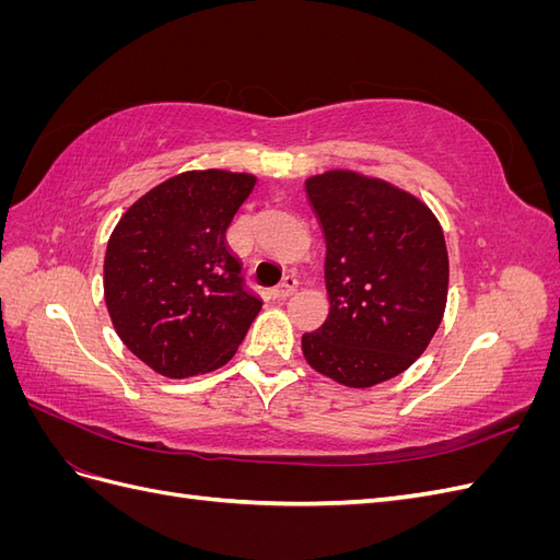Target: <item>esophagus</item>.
<instances>
[{"label": "esophagus", "instance_id": "1", "mask_svg": "<svg viewBox=\"0 0 560 560\" xmlns=\"http://www.w3.org/2000/svg\"><path fill=\"white\" fill-rule=\"evenodd\" d=\"M296 278H284L278 287H273V290H270V296L273 299H287V296H292L294 292H296Z\"/></svg>", "mask_w": 560, "mask_h": 560}]
</instances>
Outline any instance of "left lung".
I'll return each instance as SVG.
<instances>
[{
    "label": "left lung",
    "instance_id": "left-lung-1",
    "mask_svg": "<svg viewBox=\"0 0 560 560\" xmlns=\"http://www.w3.org/2000/svg\"><path fill=\"white\" fill-rule=\"evenodd\" d=\"M325 233L329 315L303 334L306 362L348 387L409 369L442 325L448 296L444 231L425 202L352 171L306 179Z\"/></svg>",
    "mask_w": 560,
    "mask_h": 560
}]
</instances>
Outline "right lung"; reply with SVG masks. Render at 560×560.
<instances>
[{
    "label": "right lung",
    "instance_id": "right-lung-1",
    "mask_svg": "<svg viewBox=\"0 0 560 560\" xmlns=\"http://www.w3.org/2000/svg\"><path fill=\"white\" fill-rule=\"evenodd\" d=\"M257 177L189 171L135 200L107 243L105 301L126 348L167 378L224 366L261 299L226 245Z\"/></svg>",
    "mask_w": 560,
    "mask_h": 560
}]
</instances>
